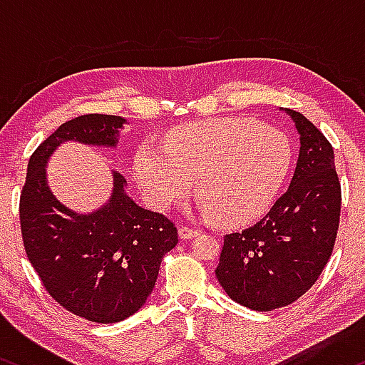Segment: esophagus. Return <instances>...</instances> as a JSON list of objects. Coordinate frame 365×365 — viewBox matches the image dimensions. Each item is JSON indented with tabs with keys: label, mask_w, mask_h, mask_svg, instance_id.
<instances>
[{
	"label": "esophagus",
	"mask_w": 365,
	"mask_h": 365,
	"mask_svg": "<svg viewBox=\"0 0 365 365\" xmlns=\"http://www.w3.org/2000/svg\"><path fill=\"white\" fill-rule=\"evenodd\" d=\"M178 235H180V238H182V240H190V238L199 235V230L190 228V226H180Z\"/></svg>",
	"instance_id": "obj_1"
}]
</instances>
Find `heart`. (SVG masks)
Listing matches in <instances>:
<instances>
[{
  "label": "heart",
  "instance_id": "1",
  "mask_svg": "<svg viewBox=\"0 0 365 365\" xmlns=\"http://www.w3.org/2000/svg\"><path fill=\"white\" fill-rule=\"evenodd\" d=\"M290 161V142L279 130L252 118H217L178 128L166 148L142 144L133 175L156 209L183 199L197 178L202 215L242 225L266 211Z\"/></svg>",
  "mask_w": 365,
  "mask_h": 365
}]
</instances>
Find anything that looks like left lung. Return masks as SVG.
<instances>
[{
	"mask_svg": "<svg viewBox=\"0 0 365 365\" xmlns=\"http://www.w3.org/2000/svg\"><path fill=\"white\" fill-rule=\"evenodd\" d=\"M284 111L300 133L290 187L261 221L225 235L216 267L230 299L261 312L293 304L317 282L340 226L341 187L333 148L302 113Z\"/></svg>",
	"mask_w": 365,
	"mask_h": 365,
	"instance_id": "8db88e82",
	"label": "left lung"
}]
</instances>
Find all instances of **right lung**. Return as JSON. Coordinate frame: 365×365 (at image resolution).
I'll return each instance as SVG.
<instances>
[{"instance_id": "obj_1", "label": "right lung", "mask_w": 365, "mask_h": 365, "mask_svg": "<svg viewBox=\"0 0 365 365\" xmlns=\"http://www.w3.org/2000/svg\"><path fill=\"white\" fill-rule=\"evenodd\" d=\"M125 118L82 115L63 123L34 150L20 192L25 252L49 295L83 319L110 324L145 304L163 257L178 244L173 221L137 206L127 180L113 173V195L91 215L65 207L46 182V163L66 140L115 148Z\"/></svg>"}]
</instances>
